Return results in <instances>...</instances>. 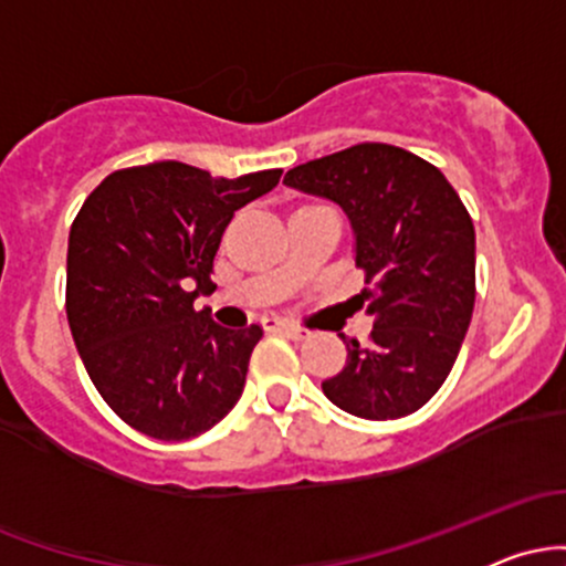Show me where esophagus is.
<instances>
[{
    "label": "esophagus",
    "mask_w": 566,
    "mask_h": 566,
    "mask_svg": "<svg viewBox=\"0 0 566 566\" xmlns=\"http://www.w3.org/2000/svg\"><path fill=\"white\" fill-rule=\"evenodd\" d=\"M263 327L274 329V333H284V335L295 337V340H303V337H308V329L301 327V324L287 322V319H276V316H269V319H263Z\"/></svg>",
    "instance_id": "obj_1"
}]
</instances>
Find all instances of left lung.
Returning <instances> with one entry per match:
<instances>
[{"label":"left lung","mask_w":566,"mask_h":566,"mask_svg":"<svg viewBox=\"0 0 566 566\" xmlns=\"http://www.w3.org/2000/svg\"><path fill=\"white\" fill-rule=\"evenodd\" d=\"M284 186L346 212L367 284L354 301L375 322L367 343L340 333L348 361L322 382L324 396L356 418H405L439 391L469 333L476 301L469 210L437 167L388 143L305 161Z\"/></svg>","instance_id":"1"}]
</instances>
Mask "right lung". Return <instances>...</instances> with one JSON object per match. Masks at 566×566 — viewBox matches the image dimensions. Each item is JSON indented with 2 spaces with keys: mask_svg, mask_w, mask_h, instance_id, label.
Instances as JSON below:
<instances>
[{
  "mask_svg": "<svg viewBox=\"0 0 566 566\" xmlns=\"http://www.w3.org/2000/svg\"><path fill=\"white\" fill-rule=\"evenodd\" d=\"M279 178H212L167 159L116 170L84 199L69 233V327L97 394L135 431L193 439L242 396L263 329L220 327L193 301L216 290L233 212Z\"/></svg>",
  "mask_w": 566,
  "mask_h": 566,
  "instance_id": "right-lung-1",
  "label": "right lung"
}]
</instances>
